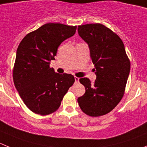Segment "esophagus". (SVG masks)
Wrapping results in <instances>:
<instances>
[{
    "label": "esophagus",
    "instance_id": "34e87169",
    "mask_svg": "<svg viewBox=\"0 0 147 147\" xmlns=\"http://www.w3.org/2000/svg\"><path fill=\"white\" fill-rule=\"evenodd\" d=\"M75 83H78V82H79V78H78V77L75 76Z\"/></svg>",
    "mask_w": 147,
    "mask_h": 147
}]
</instances>
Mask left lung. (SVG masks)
I'll return each mask as SVG.
<instances>
[{
    "label": "left lung",
    "instance_id": "1",
    "mask_svg": "<svg viewBox=\"0 0 147 147\" xmlns=\"http://www.w3.org/2000/svg\"><path fill=\"white\" fill-rule=\"evenodd\" d=\"M80 37L87 42L94 64L96 79L80 78L86 88L78 98L83 113L92 117L111 112L122 99L130 70V61L124 43L116 33L100 23L78 28Z\"/></svg>",
    "mask_w": 147,
    "mask_h": 147
}]
</instances>
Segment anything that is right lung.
Listing matches in <instances>:
<instances>
[{
	"label": "right lung",
	"instance_id": "obj_1",
	"mask_svg": "<svg viewBox=\"0 0 147 147\" xmlns=\"http://www.w3.org/2000/svg\"><path fill=\"white\" fill-rule=\"evenodd\" d=\"M76 28L47 23L28 34L18 46L13 80L25 105L34 113L45 116L57 111L73 85V75L56 73L50 63L55 59L59 45L72 36Z\"/></svg>",
	"mask_w": 147,
	"mask_h": 147
}]
</instances>
